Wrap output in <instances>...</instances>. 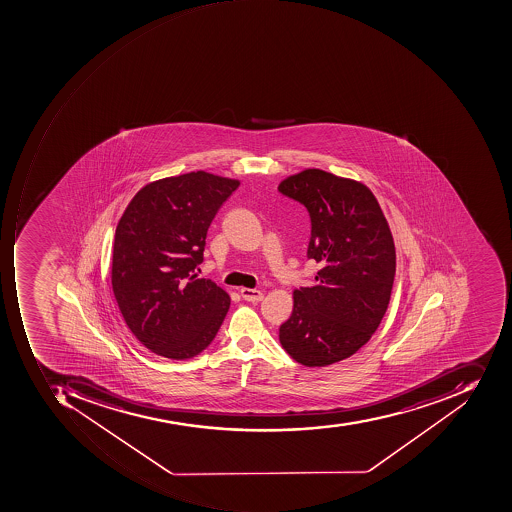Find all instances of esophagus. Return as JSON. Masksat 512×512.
<instances>
[{"label": "esophagus", "instance_id": "obj_1", "mask_svg": "<svg viewBox=\"0 0 512 512\" xmlns=\"http://www.w3.org/2000/svg\"><path fill=\"white\" fill-rule=\"evenodd\" d=\"M240 293L246 302H252V304H257V302L263 299V293L258 291V289L241 288Z\"/></svg>", "mask_w": 512, "mask_h": 512}]
</instances>
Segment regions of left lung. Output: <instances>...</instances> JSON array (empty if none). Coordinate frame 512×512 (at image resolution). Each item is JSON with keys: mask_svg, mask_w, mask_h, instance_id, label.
<instances>
[{"mask_svg": "<svg viewBox=\"0 0 512 512\" xmlns=\"http://www.w3.org/2000/svg\"><path fill=\"white\" fill-rule=\"evenodd\" d=\"M279 191L307 208V257L321 266L313 286L294 289L280 344L304 366L338 363L371 339L388 310L395 277L388 221L366 185L327 171L289 176Z\"/></svg>", "mask_w": 512, "mask_h": 512, "instance_id": "left-lung-1", "label": "left lung"}]
</instances>
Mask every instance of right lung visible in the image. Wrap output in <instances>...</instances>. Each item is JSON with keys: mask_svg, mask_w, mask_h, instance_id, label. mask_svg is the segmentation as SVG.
Instances as JSON below:
<instances>
[{"mask_svg": "<svg viewBox=\"0 0 512 512\" xmlns=\"http://www.w3.org/2000/svg\"><path fill=\"white\" fill-rule=\"evenodd\" d=\"M240 182L193 171L141 188L115 232L112 288L127 327L170 360L199 355L215 339L229 294L198 279L207 230Z\"/></svg>", "mask_w": 512, "mask_h": 512, "instance_id": "add662e5", "label": "right lung"}]
</instances>
